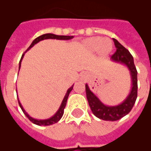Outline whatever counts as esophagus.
<instances>
[{
    "label": "esophagus",
    "instance_id": "1",
    "mask_svg": "<svg viewBox=\"0 0 151 151\" xmlns=\"http://www.w3.org/2000/svg\"><path fill=\"white\" fill-rule=\"evenodd\" d=\"M81 78H82V79H86V78H87V75H86V74H85V73H81Z\"/></svg>",
    "mask_w": 151,
    "mask_h": 151
}]
</instances>
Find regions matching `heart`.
I'll return each instance as SVG.
<instances>
[{
  "mask_svg": "<svg viewBox=\"0 0 151 151\" xmlns=\"http://www.w3.org/2000/svg\"><path fill=\"white\" fill-rule=\"evenodd\" d=\"M85 45L90 52H98L101 54H107L112 49V43L107 38H102L99 37H89L85 41Z\"/></svg>",
  "mask_w": 151,
  "mask_h": 151,
  "instance_id": "b5f03b06",
  "label": "heart"
}]
</instances>
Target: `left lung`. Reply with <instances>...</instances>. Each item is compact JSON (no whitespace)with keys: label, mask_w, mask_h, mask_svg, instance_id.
<instances>
[{"label":"left lung","mask_w":151,"mask_h":151,"mask_svg":"<svg viewBox=\"0 0 151 151\" xmlns=\"http://www.w3.org/2000/svg\"><path fill=\"white\" fill-rule=\"evenodd\" d=\"M117 51L111 56V60L124 64L130 71L132 79L131 91L122 103L116 106H107L103 104L98 97L90 90L88 85H85L86 96L89 106L93 114L99 119L114 122L127 115L133 107L137 98V70L134 64L133 57L130 52L122 45L116 39L113 38Z\"/></svg>","instance_id":"left-lung-1"}]
</instances>
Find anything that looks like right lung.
<instances>
[{"instance_id": "obj_1", "label": "right lung", "mask_w": 151, "mask_h": 151, "mask_svg": "<svg viewBox=\"0 0 151 151\" xmlns=\"http://www.w3.org/2000/svg\"><path fill=\"white\" fill-rule=\"evenodd\" d=\"M73 37V36H63V35H55V34H43V35H41V36H39L38 37H37L36 39H34V41L32 42L30 46H29L28 49L27 51H28L29 49L33 47L34 45H36L37 43H38L39 41H43V40H45V39H56V40H70ZM23 56H24V54L22 55V57H21V59H20L19 61V70L20 69V66H21V62H22V59H23ZM73 87V85L71 86L70 88H68L67 90V92H66V95H65V96H64L63 99L62 101V103L60 106H59V110H57V112L52 117H51L50 118H48V119H45V120H38V119H35V118H33L32 117H30L27 112H26V110L23 109L22 107V104L20 103L19 99H18V102H19V104L20 108L22 109V112L24 113V114L28 117V119L31 122H33L34 124H37V125H51V124H53L55 123H57V122H59V120L61 119V117H63V115L64 113V109L66 107V101H67V99H68L69 94H70V92L72 91Z\"/></svg>"}]
</instances>
